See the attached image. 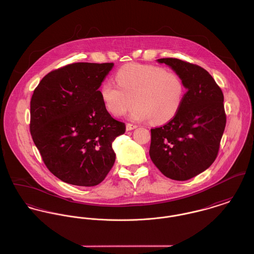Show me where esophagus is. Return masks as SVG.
Returning <instances> with one entry per match:
<instances>
[{"label": "esophagus", "mask_w": 254, "mask_h": 254, "mask_svg": "<svg viewBox=\"0 0 254 254\" xmlns=\"http://www.w3.org/2000/svg\"><path fill=\"white\" fill-rule=\"evenodd\" d=\"M135 128H137V126L134 125V124H131V123H127L126 124V130L127 131H132V130L135 129Z\"/></svg>", "instance_id": "esophagus-1"}]
</instances>
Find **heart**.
<instances>
[{
    "label": "heart",
    "instance_id": "obj_1",
    "mask_svg": "<svg viewBox=\"0 0 254 254\" xmlns=\"http://www.w3.org/2000/svg\"><path fill=\"white\" fill-rule=\"evenodd\" d=\"M118 84L103 82L99 89L101 99L114 117L123 116L133 103V121L164 123L171 121L184 100L185 86L173 71L153 65L127 64L115 75Z\"/></svg>",
    "mask_w": 254,
    "mask_h": 254
}]
</instances>
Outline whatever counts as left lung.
Returning a JSON list of instances; mask_svg holds the SVG:
<instances>
[{
  "label": "left lung",
  "mask_w": 254,
  "mask_h": 254,
  "mask_svg": "<svg viewBox=\"0 0 254 254\" xmlns=\"http://www.w3.org/2000/svg\"><path fill=\"white\" fill-rule=\"evenodd\" d=\"M182 78L187 94L173 120L151 129L149 155L165 177L187 181L216 159L227 118L224 94L204 68L176 58H160Z\"/></svg>",
  "instance_id": "1"
}]
</instances>
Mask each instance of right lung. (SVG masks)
<instances>
[{
  "label": "right lung",
  "mask_w": 254,
  "mask_h": 254,
  "mask_svg": "<svg viewBox=\"0 0 254 254\" xmlns=\"http://www.w3.org/2000/svg\"><path fill=\"white\" fill-rule=\"evenodd\" d=\"M114 63H73L48 73L30 100V133L48 169L78 187L100 184L125 124L108 113L99 87Z\"/></svg>",
  "instance_id": "obj_1"
}]
</instances>
